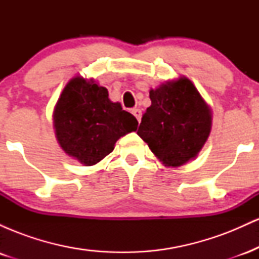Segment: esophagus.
Listing matches in <instances>:
<instances>
[{"label":"esophagus","mask_w":259,"mask_h":259,"mask_svg":"<svg viewBox=\"0 0 259 259\" xmlns=\"http://www.w3.org/2000/svg\"><path fill=\"white\" fill-rule=\"evenodd\" d=\"M132 113H133L134 115H135V118H136V119H138L139 121L141 120V115H142L141 109H139V108H133V109H132Z\"/></svg>","instance_id":"1"}]
</instances>
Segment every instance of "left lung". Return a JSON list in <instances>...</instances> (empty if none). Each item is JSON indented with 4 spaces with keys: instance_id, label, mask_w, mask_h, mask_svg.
Here are the masks:
<instances>
[{
    "instance_id": "left-lung-1",
    "label": "left lung",
    "mask_w": 259,
    "mask_h": 259,
    "mask_svg": "<svg viewBox=\"0 0 259 259\" xmlns=\"http://www.w3.org/2000/svg\"><path fill=\"white\" fill-rule=\"evenodd\" d=\"M151 106L142 115L138 135L164 167L195 159L212 129V109L186 76L150 90Z\"/></svg>"
}]
</instances>
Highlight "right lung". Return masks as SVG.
Wrapping results in <instances>:
<instances>
[{
    "mask_svg": "<svg viewBox=\"0 0 259 259\" xmlns=\"http://www.w3.org/2000/svg\"><path fill=\"white\" fill-rule=\"evenodd\" d=\"M138 120L112 102L108 90L76 75L67 82L53 109V127L62 150L82 165H95L114 150L121 136L136 132Z\"/></svg>",
    "mask_w": 259,
    "mask_h": 259,
    "instance_id": "add662e5",
    "label": "right lung"
}]
</instances>
